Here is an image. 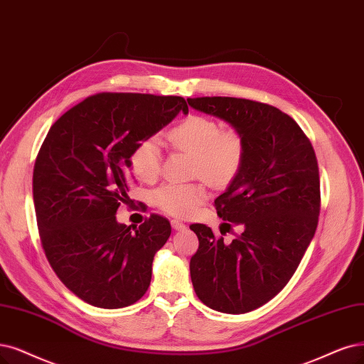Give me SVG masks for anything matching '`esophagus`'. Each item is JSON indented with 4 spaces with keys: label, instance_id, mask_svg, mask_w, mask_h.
<instances>
[{
    "label": "esophagus",
    "instance_id": "esophagus-1",
    "mask_svg": "<svg viewBox=\"0 0 364 364\" xmlns=\"http://www.w3.org/2000/svg\"><path fill=\"white\" fill-rule=\"evenodd\" d=\"M171 226H172V230H175V231H183V230H186V225L181 223V222L177 220V219L171 220Z\"/></svg>",
    "mask_w": 364,
    "mask_h": 364
}]
</instances>
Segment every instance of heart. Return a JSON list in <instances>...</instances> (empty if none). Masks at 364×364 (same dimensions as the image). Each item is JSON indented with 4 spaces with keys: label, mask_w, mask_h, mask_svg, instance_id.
<instances>
[{
    "label": "heart",
    "mask_w": 364,
    "mask_h": 364,
    "mask_svg": "<svg viewBox=\"0 0 364 364\" xmlns=\"http://www.w3.org/2000/svg\"><path fill=\"white\" fill-rule=\"evenodd\" d=\"M169 142L181 151L192 153V172L203 175L210 183H231L243 166L246 144L237 129H220L216 119L192 114L180 119L168 132ZM132 173L144 183H153L160 173L161 156L159 142L146 138L136 144L130 157ZM207 199L203 183H168L154 192L159 208L173 218H191Z\"/></svg>",
    "instance_id": "b5f03b06"
}]
</instances>
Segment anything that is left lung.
Instances as JSON below:
<instances>
[{"label":"left lung","instance_id":"8db88e82","mask_svg":"<svg viewBox=\"0 0 364 364\" xmlns=\"http://www.w3.org/2000/svg\"><path fill=\"white\" fill-rule=\"evenodd\" d=\"M187 102L230 123L246 144L241 171L214 200L219 216L245 231L225 245L207 225H191L199 240L191 259L198 299L213 311L246 314L285 288L311 245L321 207L318 160L300 126L274 106L237 97Z\"/></svg>","mask_w":364,"mask_h":364}]
</instances>
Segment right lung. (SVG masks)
<instances>
[{"instance_id":"obj_1","label":"right lung","mask_w":364,"mask_h":364,"mask_svg":"<svg viewBox=\"0 0 364 364\" xmlns=\"http://www.w3.org/2000/svg\"><path fill=\"white\" fill-rule=\"evenodd\" d=\"M180 111L189 107L177 96L99 92L61 115L40 146L33 172L40 240L65 288L91 306L126 307L150 287L171 225L151 214L132 228L115 214L132 203V150Z\"/></svg>"}]
</instances>
